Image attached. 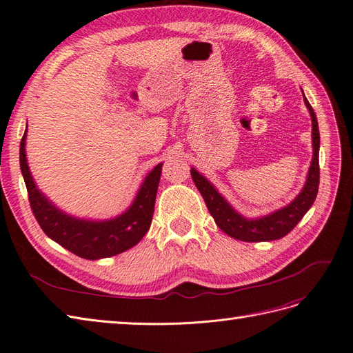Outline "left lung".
<instances>
[{
    "label": "left lung",
    "instance_id": "obj_1",
    "mask_svg": "<svg viewBox=\"0 0 353 353\" xmlns=\"http://www.w3.org/2000/svg\"><path fill=\"white\" fill-rule=\"evenodd\" d=\"M303 100L312 117L314 156L311 168H309L307 172L306 184L290 205H287L285 208L279 209L274 213H270V215L266 216L258 219H248L234 210L230 203L218 193L216 188L213 187L205 176L199 174L194 168H191V178H193L197 190L200 191L203 199H205L210 215L215 219L216 225L223 232L228 234L230 237L248 243L279 240L287 236L314 205L319 187V131L314 109L311 108V104H309L305 95Z\"/></svg>",
    "mask_w": 353,
    "mask_h": 353
}]
</instances>
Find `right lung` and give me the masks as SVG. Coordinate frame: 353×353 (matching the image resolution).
Wrapping results in <instances>:
<instances>
[{
  "label": "right lung",
  "instance_id": "add662e5",
  "mask_svg": "<svg viewBox=\"0 0 353 353\" xmlns=\"http://www.w3.org/2000/svg\"><path fill=\"white\" fill-rule=\"evenodd\" d=\"M26 131L20 141V169L26 184L30 209L39 227L51 240L79 258L90 261L119 254L140 243L152 223L162 163L145 176L134 203L122 215L109 221L78 219L57 209L37 188L26 162Z\"/></svg>",
  "mask_w": 353,
  "mask_h": 353
}]
</instances>
